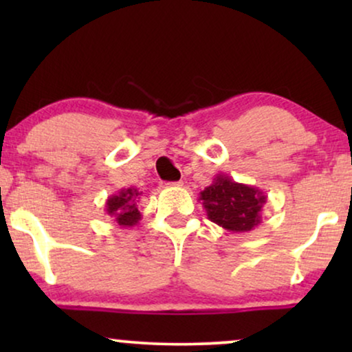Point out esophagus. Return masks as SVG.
Wrapping results in <instances>:
<instances>
[{"instance_id":"34e87169","label":"esophagus","mask_w":352,"mask_h":352,"mask_svg":"<svg viewBox=\"0 0 352 352\" xmlns=\"http://www.w3.org/2000/svg\"><path fill=\"white\" fill-rule=\"evenodd\" d=\"M168 186H175V187H181L182 186V181H176V182H170Z\"/></svg>"}]
</instances>
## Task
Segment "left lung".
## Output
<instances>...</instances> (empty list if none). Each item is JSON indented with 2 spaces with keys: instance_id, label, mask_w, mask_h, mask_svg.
<instances>
[{
  "instance_id": "1",
  "label": "left lung",
  "mask_w": 352,
  "mask_h": 352,
  "mask_svg": "<svg viewBox=\"0 0 352 352\" xmlns=\"http://www.w3.org/2000/svg\"><path fill=\"white\" fill-rule=\"evenodd\" d=\"M199 200L210 221L229 232H250L261 224L267 195L254 186L242 184L228 175H216L213 182L200 192Z\"/></svg>"
}]
</instances>
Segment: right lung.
<instances>
[{"mask_svg":"<svg viewBox=\"0 0 352 352\" xmlns=\"http://www.w3.org/2000/svg\"><path fill=\"white\" fill-rule=\"evenodd\" d=\"M139 192L136 187H128V189H120L117 194L109 197L105 201V211L109 216L117 221L122 228H134L139 224L142 214L138 208Z\"/></svg>","mask_w":352,"mask_h":352,"instance_id":"obj_1","label":"right lung"}]
</instances>
